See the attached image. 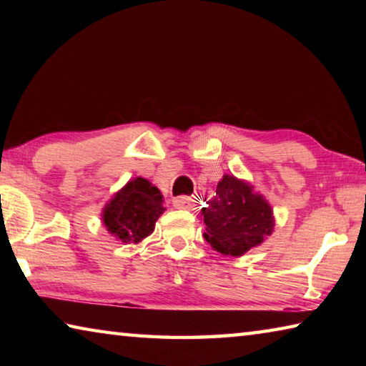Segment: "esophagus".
Returning <instances> with one entry per match:
<instances>
[{
    "label": "esophagus",
    "instance_id": "1",
    "mask_svg": "<svg viewBox=\"0 0 366 366\" xmlns=\"http://www.w3.org/2000/svg\"><path fill=\"white\" fill-rule=\"evenodd\" d=\"M195 198L194 197H177L174 198V202H172V205H174V208H179V209H194L195 208Z\"/></svg>",
    "mask_w": 366,
    "mask_h": 366
}]
</instances>
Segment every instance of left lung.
<instances>
[{
  "label": "left lung",
  "mask_w": 366,
  "mask_h": 366,
  "mask_svg": "<svg viewBox=\"0 0 366 366\" xmlns=\"http://www.w3.org/2000/svg\"><path fill=\"white\" fill-rule=\"evenodd\" d=\"M205 239L222 255L240 257L271 235L274 216L263 195L253 185L224 174L216 187V195L202 209Z\"/></svg>",
  "instance_id": "obj_1"
}]
</instances>
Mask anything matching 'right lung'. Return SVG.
<instances>
[{"instance_id": "1", "label": "right lung", "mask_w": 366, "mask_h": 366, "mask_svg": "<svg viewBox=\"0 0 366 366\" xmlns=\"http://www.w3.org/2000/svg\"><path fill=\"white\" fill-rule=\"evenodd\" d=\"M163 195L144 177H135L116 192L103 208V224L121 242L137 244L154 229L164 212Z\"/></svg>"}]
</instances>
